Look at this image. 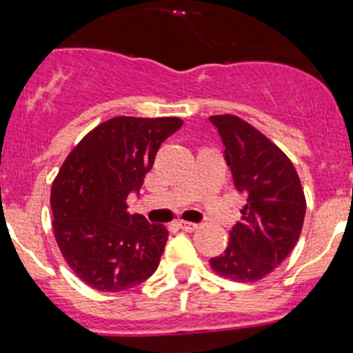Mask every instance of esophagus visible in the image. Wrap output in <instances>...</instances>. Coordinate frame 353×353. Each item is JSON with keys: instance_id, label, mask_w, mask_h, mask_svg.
Wrapping results in <instances>:
<instances>
[{"instance_id": "34e87169", "label": "esophagus", "mask_w": 353, "mask_h": 353, "mask_svg": "<svg viewBox=\"0 0 353 353\" xmlns=\"http://www.w3.org/2000/svg\"><path fill=\"white\" fill-rule=\"evenodd\" d=\"M179 227L183 230H196L198 229V223H194V222H186V220H181L179 222Z\"/></svg>"}]
</instances>
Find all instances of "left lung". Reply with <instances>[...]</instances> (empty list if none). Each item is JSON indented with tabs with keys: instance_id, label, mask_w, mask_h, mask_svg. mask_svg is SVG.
<instances>
[{
	"instance_id": "left-lung-1",
	"label": "left lung",
	"mask_w": 353,
	"mask_h": 353,
	"mask_svg": "<svg viewBox=\"0 0 353 353\" xmlns=\"http://www.w3.org/2000/svg\"><path fill=\"white\" fill-rule=\"evenodd\" d=\"M222 140L234 186L245 194L241 222L230 229L229 245L210 265L236 282L265 279L290 254L301 236L305 198L288 157L237 116L210 117Z\"/></svg>"
}]
</instances>
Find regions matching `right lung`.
<instances>
[{"label": "right lung", "mask_w": 353, "mask_h": 353, "mask_svg": "<svg viewBox=\"0 0 353 353\" xmlns=\"http://www.w3.org/2000/svg\"><path fill=\"white\" fill-rule=\"evenodd\" d=\"M181 126L179 117H112L73 148L52 183L56 243L95 290H126L155 273L169 232L130 215L126 199L140 194L160 145Z\"/></svg>", "instance_id": "add662e5"}]
</instances>
